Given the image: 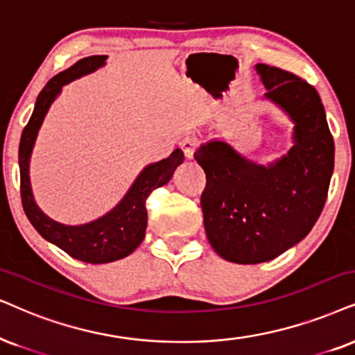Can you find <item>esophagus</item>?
I'll list each match as a JSON object with an SVG mask.
<instances>
[{
  "label": "esophagus",
  "mask_w": 355,
  "mask_h": 355,
  "mask_svg": "<svg viewBox=\"0 0 355 355\" xmlns=\"http://www.w3.org/2000/svg\"><path fill=\"white\" fill-rule=\"evenodd\" d=\"M180 147L183 150V154H185L187 159H193V155H195L196 149H198V139L195 136H187L182 139L180 142Z\"/></svg>",
  "instance_id": "34e87169"
}]
</instances>
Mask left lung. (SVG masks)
Here are the masks:
<instances>
[{"label":"left lung","instance_id":"obj_1","mask_svg":"<svg viewBox=\"0 0 355 355\" xmlns=\"http://www.w3.org/2000/svg\"><path fill=\"white\" fill-rule=\"evenodd\" d=\"M255 70L267 100L295 124L288 154L259 165L216 139L195 152L206 173V236L218 255L236 263L267 262L304 239L324 208L334 170V141L316 89L277 67Z\"/></svg>","mask_w":355,"mask_h":355}]
</instances>
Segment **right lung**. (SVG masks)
Listing matches in <instances>:
<instances>
[{
	"mask_svg": "<svg viewBox=\"0 0 355 355\" xmlns=\"http://www.w3.org/2000/svg\"><path fill=\"white\" fill-rule=\"evenodd\" d=\"M107 55L85 57L55 77L51 78L39 93L29 123L21 134L19 170L22 208L31 224L44 239L65 250L70 257L88 263H107L128 257L144 241L147 227L146 200L155 188L170 182L175 168L183 162V152L175 149L160 162L149 164L137 175L124 198L105 216L95 221L69 226L49 218L34 201L29 180V160L37 132L53 100L60 95L62 87L83 75L92 73L105 65Z\"/></svg>",
	"mask_w": 355,
	"mask_h": 355,
	"instance_id": "add662e5",
	"label": "right lung"
}]
</instances>
